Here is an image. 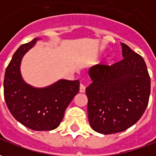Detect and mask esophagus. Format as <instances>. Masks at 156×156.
<instances>
[{
    "mask_svg": "<svg viewBox=\"0 0 156 156\" xmlns=\"http://www.w3.org/2000/svg\"><path fill=\"white\" fill-rule=\"evenodd\" d=\"M86 91V87H85L84 85L80 84V92H85Z\"/></svg>",
    "mask_w": 156,
    "mask_h": 156,
    "instance_id": "obj_1",
    "label": "esophagus"
}]
</instances>
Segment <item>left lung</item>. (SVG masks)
Listing matches in <instances>:
<instances>
[{
    "label": "left lung",
    "instance_id": "1",
    "mask_svg": "<svg viewBox=\"0 0 156 156\" xmlns=\"http://www.w3.org/2000/svg\"><path fill=\"white\" fill-rule=\"evenodd\" d=\"M124 58L116 64H96L88 69L92 83L86 88L90 126L102 134L121 133L145 111L150 78L144 59L121 43Z\"/></svg>",
    "mask_w": 156,
    "mask_h": 156
}]
</instances>
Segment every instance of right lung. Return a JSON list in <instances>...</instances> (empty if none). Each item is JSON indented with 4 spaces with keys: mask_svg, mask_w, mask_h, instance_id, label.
I'll return each instance as SVG.
<instances>
[{
    "mask_svg": "<svg viewBox=\"0 0 156 156\" xmlns=\"http://www.w3.org/2000/svg\"><path fill=\"white\" fill-rule=\"evenodd\" d=\"M41 38L19 47L6 68L4 77V98L12 116L35 131L57 128L65 109L79 92V80L61 79L45 87H35L23 78L20 67L23 56Z\"/></svg>",
    "mask_w": 156,
    "mask_h": 156,
    "instance_id": "right-lung-1",
    "label": "right lung"
}]
</instances>
